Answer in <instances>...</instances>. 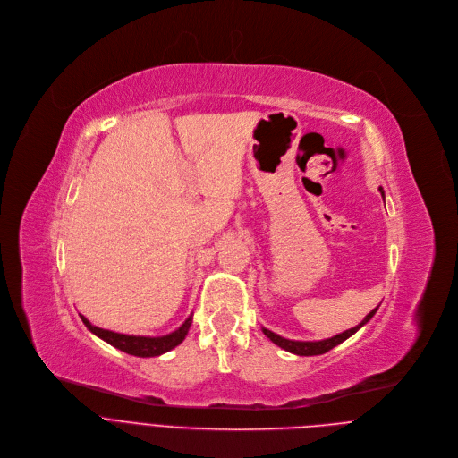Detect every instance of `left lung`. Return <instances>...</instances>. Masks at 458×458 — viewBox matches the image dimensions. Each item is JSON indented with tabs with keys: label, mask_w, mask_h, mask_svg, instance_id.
<instances>
[{
	"label": "left lung",
	"mask_w": 458,
	"mask_h": 458,
	"mask_svg": "<svg viewBox=\"0 0 458 458\" xmlns=\"http://www.w3.org/2000/svg\"><path fill=\"white\" fill-rule=\"evenodd\" d=\"M380 193H382V197L386 199V193H384L382 188H380ZM378 307H380V305H378ZM378 307L372 309L356 327H352V328H349V330H344V332H340V335L332 336V338L319 340V342L288 340V338H283V336L276 335V332H272V330H268V328H265V327H261V330H263V335H265L272 344H276L277 347H281V349L286 351V352H293V354H298V356H318V354H325V352L330 351V349H335L336 345H340L342 342H345L347 338H351L352 335H356V332H358L365 323H369L374 314H377Z\"/></svg>",
	"instance_id": "left-lung-1"
}]
</instances>
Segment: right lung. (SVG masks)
I'll return each mask as SVG.
<instances>
[{
	"label": "right lung",
	"instance_id": "obj_1",
	"mask_svg": "<svg viewBox=\"0 0 458 458\" xmlns=\"http://www.w3.org/2000/svg\"><path fill=\"white\" fill-rule=\"evenodd\" d=\"M80 318L95 336H98L100 340H104L106 344L113 345L114 349H118L122 352H128V354L139 356V358L160 356L164 352L175 349L177 345H181L184 342L186 335H188L191 321H193V314H190L184 319V323L179 328H175L174 332H170V335H164V336H135V335H122V332L100 328V327L93 325L88 318H84L81 314H80Z\"/></svg>",
	"mask_w": 458,
	"mask_h": 458
}]
</instances>
